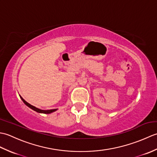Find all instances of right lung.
I'll return each instance as SVG.
<instances>
[{
	"instance_id": "right-lung-1",
	"label": "right lung",
	"mask_w": 157,
	"mask_h": 157,
	"mask_svg": "<svg viewBox=\"0 0 157 157\" xmlns=\"http://www.w3.org/2000/svg\"><path fill=\"white\" fill-rule=\"evenodd\" d=\"M20 98H21V99L23 101V102L25 103V105H27L28 107H29L30 109H32V110H34V111L38 112V113H44V114H49V113H53L56 111V110H57V109H51V110H42V109H38L35 107V106H32V105L29 104V103H28V102H26L24 99H23L21 96H19Z\"/></svg>"
}]
</instances>
